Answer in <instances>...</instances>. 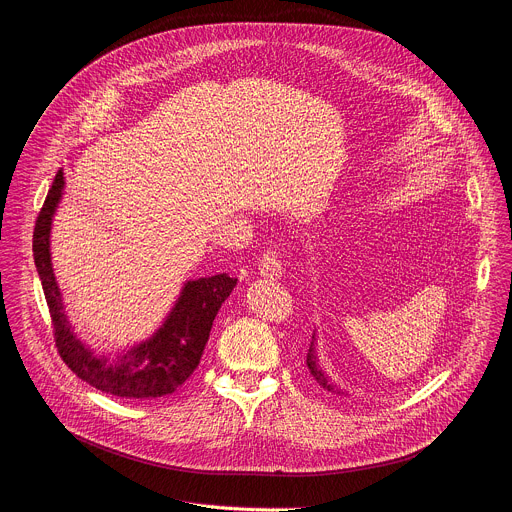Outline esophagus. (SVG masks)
<instances>
[{
    "label": "esophagus",
    "mask_w": 512,
    "mask_h": 512,
    "mask_svg": "<svg viewBox=\"0 0 512 512\" xmlns=\"http://www.w3.org/2000/svg\"><path fill=\"white\" fill-rule=\"evenodd\" d=\"M259 273H261V277H265V279H279V277L283 275V267H281V261H279L277 251L269 249L267 253H263L261 263H259Z\"/></svg>",
    "instance_id": "obj_1"
}]
</instances>
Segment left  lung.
Returning <instances> with one entry per match:
<instances>
[{"mask_svg":"<svg viewBox=\"0 0 512 512\" xmlns=\"http://www.w3.org/2000/svg\"><path fill=\"white\" fill-rule=\"evenodd\" d=\"M305 364H307V370H309V374H311V378L325 390V392H329V394H333V396H348V392L344 390V388H339L333 380H331V376L323 370V366L319 364V356H317V331L313 329V335H311V344H309V350H307V360H305Z\"/></svg>","mask_w":512,"mask_h":512,"instance_id":"1","label":"left lung"}]
</instances>
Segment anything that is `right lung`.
<instances>
[{"label":"right lung","instance_id":"1","mask_svg":"<svg viewBox=\"0 0 512 512\" xmlns=\"http://www.w3.org/2000/svg\"><path fill=\"white\" fill-rule=\"evenodd\" d=\"M64 173L56 175L34 229V261L50 307L56 346L66 366L92 388L130 400H152L177 392L197 370L213 321L237 285L227 273L185 281L175 305L142 342L98 356L76 335L52 267L50 233L64 197Z\"/></svg>","mask_w":512,"mask_h":512}]
</instances>
